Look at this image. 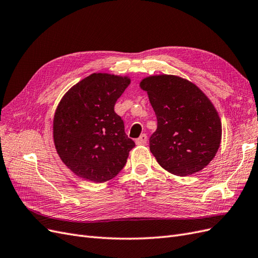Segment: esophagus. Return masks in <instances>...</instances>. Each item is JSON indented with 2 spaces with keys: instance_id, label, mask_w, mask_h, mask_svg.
Returning <instances> with one entry per match:
<instances>
[{
  "instance_id": "obj_1",
  "label": "esophagus",
  "mask_w": 258,
  "mask_h": 258,
  "mask_svg": "<svg viewBox=\"0 0 258 258\" xmlns=\"http://www.w3.org/2000/svg\"><path fill=\"white\" fill-rule=\"evenodd\" d=\"M147 142V136L146 135H142L139 139L136 140V143L137 145H143Z\"/></svg>"
}]
</instances>
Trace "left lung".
I'll list each match as a JSON object with an SVG mask.
<instances>
[{"instance_id":"left-lung-1","label":"left lung","mask_w":258,"mask_h":258,"mask_svg":"<svg viewBox=\"0 0 258 258\" xmlns=\"http://www.w3.org/2000/svg\"><path fill=\"white\" fill-rule=\"evenodd\" d=\"M157 117L150 150L168 172H199L221 145L222 123L216 108L196 85L176 75H152L140 83Z\"/></svg>"}]
</instances>
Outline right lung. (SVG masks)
Returning <instances> with one entry per match:
<instances>
[{
	"label": "right lung",
	"instance_id": "obj_1",
	"mask_svg": "<svg viewBox=\"0 0 258 258\" xmlns=\"http://www.w3.org/2000/svg\"><path fill=\"white\" fill-rule=\"evenodd\" d=\"M130 84L128 76L93 73L62 97L53 116V142L77 176L103 183L124 167L135 142L124 134L114 106Z\"/></svg>",
	"mask_w": 258,
	"mask_h": 258
}]
</instances>
